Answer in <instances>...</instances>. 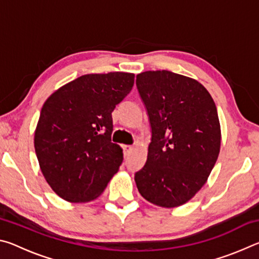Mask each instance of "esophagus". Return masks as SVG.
I'll use <instances>...</instances> for the list:
<instances>
[{"mask_svg":"<svg viewBox=\"0 0 259 259\" xmlns=\"http://www.w3.org/2000/svg\"><path fill=\"white\" fill-rule=\"evenodd\" d=\"M122 148H123V153H124L125 156H128L131 153V151L134 150V147L131 145H123V146H122Z\"/></svg>","mask_w":259,"mask_h":259,"instance_id":"1","label":"esophagus"}]
</instances>
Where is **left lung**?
Segmentation results:
<instances>
[{
    "label": "left lung",
    "instance_id": "left-lung-1",
    "mask_svg": "<svg viewBox=\"0 0 259 259\" xmlns=\"http://www.w3.org/2000/svg\"><path fill=\"white\" fill-rule=\"evenodd\" d=\"M136 85L152 129L136 185L148 202L179 207L201 190L217 161L222 136L216 105L201 83L169 71L140 73Z\"/></svg>",
    "mask_w": 259,
    "mask_h": 259
}]
</instances>
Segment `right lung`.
<instances>
[{
    "label": "right lung",
    "mask_w": 259,
    "mask_h": 259,
    "mask_svg": "<svg viewBox=\"0 0 259 259\" xmlns=\"http://www.w3.org/2000/svg\"><path fill=\"white\" fill-rule=\"evenodd\" d=\"M135 74H87L55 91L41 109L34 147L41 171L68 202L97 199L123 161L112 143V112L134 87Z\"/></svg>",
    "instance_id": "add662e5"
}]
</instances>
